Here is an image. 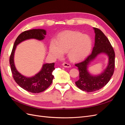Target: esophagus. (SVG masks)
Here are the masks:
<instances>
[{"label":"esophagus","mask_w":125,"mask_h":125,"mask_svg":"<svg viewBox=\"0 0 125 125\" xmlns=\"http://www.w3.org/2000/svg\"><path fill=\"white\" fill-rule=\"evenodd\" d=\"M62 65L64 67H66V68H69L71 67V65L69 63L67 62H64L62 64Z\"/></svg>","instance_id":"34e87169"}]
</instances>
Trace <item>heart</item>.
<instances>
[{"mask_svg":"<svg viewBox=\"0 0 125 125\" xmlns=\"http://www.w3.org/2000/svg\"><path fill=\"white\" fill-rule=\"evenodd\" d=\"M92 46V40L88 35H83L79 32L70 31L62 34L56 43H51L50 52L57 58L62 57L63 52H68L71 60L78 61L89 54Z\"/></svg>","mask_w":125,"mask_h":125,"instance_id":"obj_1","label":"heart"}]
</instances>
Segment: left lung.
I'll use <instances>...</instances> for the list:
<instances>
[{
	"instance_id": "left-lung-1",
	"label": "left lung",
	"mask_w": 125,
	"mask_h": 125,
	"mask_svg": "<svg viewBox=\"0 0 125 125\" xmlns=\"http://www.w3.org/2000/svg\"><path fill=\"white\" fill-rule=\"evenodd\" d=\"M95 44L92 53L84 60L75 64L79 70V78L75 82L77 87L87 92L99 90L106 84L114 73L115 69V52L112 45L101 30L94 28ZM105 53L109 56V65L101 74L94 76L91 75L87 70L89 63L99 54Z\"/></svg>"
}]
</instances>
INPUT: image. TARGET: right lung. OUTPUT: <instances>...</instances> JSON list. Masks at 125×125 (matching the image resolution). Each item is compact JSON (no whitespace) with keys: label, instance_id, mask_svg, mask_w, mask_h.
Returning <instances> with one entry per match:
<instances>
[{"label":"right lung","instance_id":"right-lung-1","mask_svg":"<svg viewBox=\"0 0 125 125\" xmlns=\"http://www.w3.org/2000/svg\"><path fill=\"white\" fill-rule=\"evenodd\" d=\"M46 35V31L43 29H33L24 31L18 36L14 42L9 62L13 78L17 83L28 92L39 93L46 90L51 85L54 78L52 74L55 69V63H45L42 70L32 77H26L20 73L16 69L14 63V54L17 45L22 41L30 39L42 40Z\"/></svg>","mask_w":125,"mask_h":125}]
</instances>
